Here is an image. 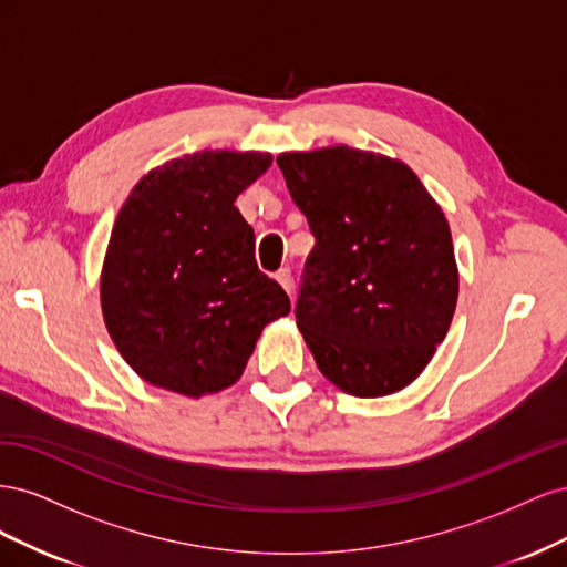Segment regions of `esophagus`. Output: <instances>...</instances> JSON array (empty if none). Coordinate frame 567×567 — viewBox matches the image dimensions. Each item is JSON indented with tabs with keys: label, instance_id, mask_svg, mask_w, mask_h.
<instances>
[{
	"label": "esophagus",
	"instance_id": "34e87169",
	"mask_svg": "<svg viewBox=\"0 0 567 567\" xmlns=\"http://www.w3.org/2000/svg\"><path fill=\"white\" fill-rule=\"evenodd\" d=\"M277 281L284 286V290H286L288 296H293V274H290L288 267H281L277 271Z\"/></svg>",
	"mask_w": 567,
	"mask_h": 567
}]
</instances>
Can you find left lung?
Returning a JSON list of instances; mask_svg holds the SVG:
<instances>
[{
	"label": "left lung",
	"mask_w": 567,
	"mask_h": 567,
	"mask_svg": "<svg viewBox=\"0 0 567 567\" xmlns=\"http://www.w3.org/2000/svg\"><path fill=\"white\" fill-rule=\"evenodd\" d=\"M307 217L298 329L319 371L357 398H383L431 362L456 310L450 225L421 179L348 146L277 158Z\"/></svg>",
	"instance_id": "obj_1"
}]
</instances>
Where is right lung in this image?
Segmentation results:
<instances>
[{"label": "right lung", "mask_w": 567, "mask_h": 567, "mask_svg": "<svg viewBox=\"0 0 567 567\" xmlns=\"http://www.w3.org/2000/svg\"><path fill=\"white\" fill-rule=\"evenodd\" d=\"M269 165V153L200 151L151 169L117 213L101 307L144 381L188 398L227 388L265 326L290 312L234 205Z\"/></svg>", "instance_id": "obj_1"}]
</instances>
